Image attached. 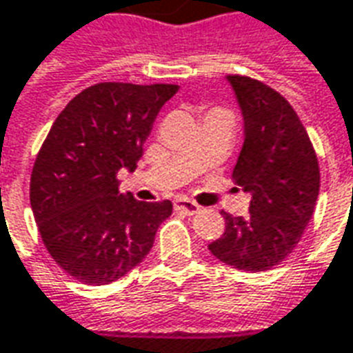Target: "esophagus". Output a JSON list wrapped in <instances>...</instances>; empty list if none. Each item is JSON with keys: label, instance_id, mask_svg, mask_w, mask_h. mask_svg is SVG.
I'll list each match as a JSON object with an SVG mask.
<instances>
[{"label": "esophagus", "instance_id": "esophagus-1", "mask_svg": "<svg viewBox=\"0 0 353 353\" xmlns=\"http://www.w3.org/2000/svg\"><path fill=\"white\" fill-rule=\"evenodd\" d=\"M174 209L176 211H182L186 212V214H196V212H199V205L194 203V201H190V199H176L174 201Z\"/></svg>", "mask_w": 353, "mask_h": 353}]
</instances>
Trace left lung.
Returning <instances> with one entry per match:
<instances>
[{
  "mask_svg": "<svg viewBox=\"0 0 353 353\" xmlns=\"http://www.w3.org/2000/svg\"><path fill=\"white\" fill-rule=\"evenodd\" d=\"M243 114L245 142L234 182L251 194L249 216L224 214V234L209 251L243 272L281 264L299 245L319 196V163L301 117L272 87L228 76Z\"/></svg>",
  "mask_w": 353,
  "mask_h": 353,
  "instance_id": "8db88e82",
  "label": "left lung"
}]
</instances>
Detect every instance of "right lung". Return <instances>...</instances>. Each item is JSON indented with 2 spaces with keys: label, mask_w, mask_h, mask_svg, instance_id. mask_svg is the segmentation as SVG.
Returning <instances> with one entry per match:
<instances>
[{
  "label": "right lung",
  "mask_w": 353,
  "mask_h": 353,
  "mask_svg": "<svg viewBox=\"0 0 353 353\" xmlns=\"http://www.w3.org/2000/svg\"><path fill=\"white\" fill-rule=\"evenodd\" d=\"M179 85L104 81L66 104L41 144L30 203L43 245L68 276L108 285L139 266L169 219V199L119 194L117 171L137 169L142 144Z\"/></svg>",
  "instance_id": "1"
}]
</instances>
